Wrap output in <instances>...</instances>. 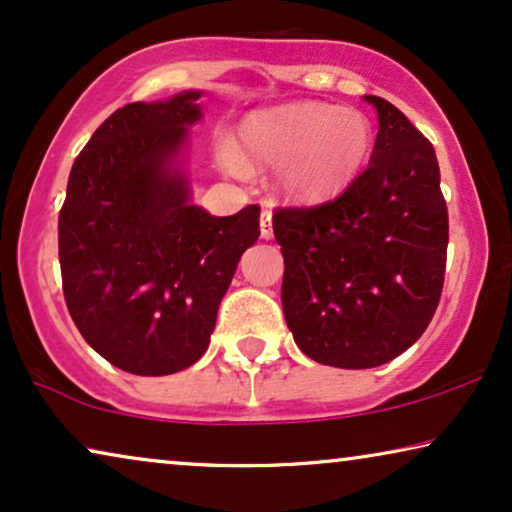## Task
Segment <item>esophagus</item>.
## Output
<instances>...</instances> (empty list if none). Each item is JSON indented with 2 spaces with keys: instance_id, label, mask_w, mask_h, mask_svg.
<instances>
[{
  "instance_id": "obj_1",
  "label": "esophagus",
  "mask_w": 512,
  "mask_h": 512,
  "mask_svg": "<svg viewBox=\"0 0 512 512\" xmlns=\"http://www.w3.org/2000/svg\"><path fill=\"white\" fill-rule=\"evenodd\" d=\"M261 237L263 240H272V214L268 209H263L261 214Z\"/></svg>"
}]
</instances>
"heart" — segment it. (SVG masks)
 Instances as JSON below:
<instances>
[{
  "mask_svg": "<svg viewBox=\"0 0 512 512\" xmlns=\"http://www.w3.org/2000/svg\"><path fill=\"white\" fill-rule=\"evenodd\" d=\"M242 152L279 167V186L293 198H326L347 186L368 163L375 144L373 121L359 109L324 102H296L244 116L237 128ZM233 142L216 146V158L233 177L251 167Z\"/></svg>",
  "mask_w": 512,
  "mask_h": 512,
  "instance_id": "b5f03b06",
  "label": "heart"
}]
</instances>
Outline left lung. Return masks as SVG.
Listing matches in <instances>:
<instances>
[{"mask_svg":"<svg viewBox=\"0 0 512 512\" xmlns=\"http://www.w3.org/2000/svg\"><path fill=\"white\" fill-rule=\"evenodd\" d=\"M370 165L338 198L277 207L282 307L303 354L335 368L382 366L426 331L447 261V205L429 139L382 97Z\"/></svg>","mask_w":512,"mask_h":512,"instance_id":"8db88e82","label":"left lung"}]
</instances>
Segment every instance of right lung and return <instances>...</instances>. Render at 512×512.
<instances>
[{
    "mask_svg": "<svg viewBox=\"0 0 512 512\" xmlns=\"http://www.w3.org/2000/svg\"><path fill=\"white\" fill-rule=\"evenodd\" d=\"M198 90L116 109L76 156L58 219L62 291L76 328L111 366L172 375L209 347L261 207L212 216L172 165Z\"/></svg>",
    "mask_w": 512,
    "mask_h": 512,
    "instance_id": "right-lung-1",
    "label": "right lung"
}]
</instances>
